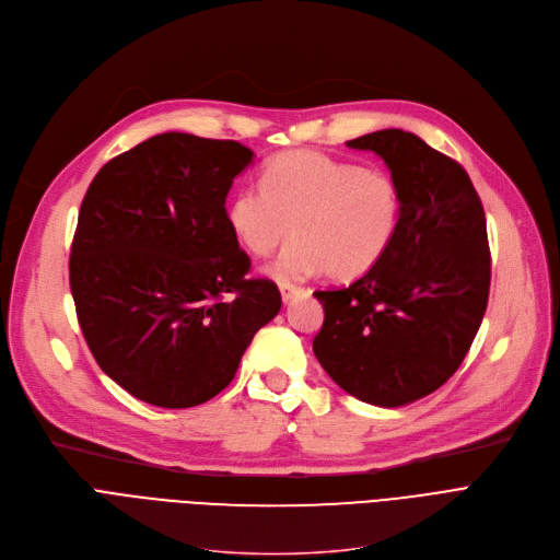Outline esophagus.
Instances as JSON below:
<instances>
[{"label": "esophagus", "instance_id": "34e87169", "mask_svg": "<svg viewBox=\"0 0 560 560\" xmlns=\"http://www.w3.org/2000/svg\"><path fill=\"white\" fill-rule=\"evenodd\" d=\"M279 290H281V300L288 304L294 294H300L302 292V288L300 285H294V283H285V281H281L279 283Z\"/></svg>", "mask_w": 560, "mask_h": 560}]
</instances>
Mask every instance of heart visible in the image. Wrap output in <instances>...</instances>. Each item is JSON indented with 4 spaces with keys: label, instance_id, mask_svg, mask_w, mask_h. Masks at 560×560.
I'll use <instances>...</instances> for the list:
<instances>
[{
    "label": "heart",
    "instance_id": "b5f03b06",
    "mask_svg": "<svg viewBox=\"0 0 560 560\" xmlns=\"http://www.w3.org/2000/svg\"><path fill=\"white\" fill-rule=\"evenodd\" d=\"M225 218L236 241L256 256L296 234L268 266L275 279L326 270L330 279L347 281L378 266L392 247L402 220V191L383 168L290 151L268 162L264 182L230 198Z\"/></svg>",
    "mask_w": 560,
    "mask_h": 560
}]
</instances>
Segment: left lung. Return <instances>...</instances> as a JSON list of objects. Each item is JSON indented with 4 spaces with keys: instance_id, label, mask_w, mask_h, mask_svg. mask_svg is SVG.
<instances>
[{
    "instance_id": "8db88e82",
    "label": "left lung",
    "mask_w": 560,
    "mask_h": 560,
    "mask_svg": "<svg viewBox=\"0 0 560 560\" xmlns=\"http://www.w3.org/2000/svg\"><path fill=\"white\" fill-rule=\"evenodd\" d=\"M371 151L402 191L400 230L351 285L315 290L313 351L347 394L378 407L415 402L464 362L491 288L487 215L462 164L398 128L347 141Z\"/></svg>"
}]
</instances>
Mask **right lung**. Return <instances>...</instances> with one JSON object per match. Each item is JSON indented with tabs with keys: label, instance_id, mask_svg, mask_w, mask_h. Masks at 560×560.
<instances>
[{
	"label": "right lung",
	"instance_id": "right-lung-1",
	"mask_svg": "<svg viewBox=\"0 0 560 560\" xmlns=\"http://www.w3.org/2000/svg\"><path fill=\"white\" fill-rule=\"evenodd\" d=\"M254 153L232 139L164 132L109 160L83 198L69 285L85 342L135 398L182 409L225 389L281 292L247 279L225 218Z\"/></svg>",
	"mask_w": 560,
	"mask_h": 560
}]
</instances>
